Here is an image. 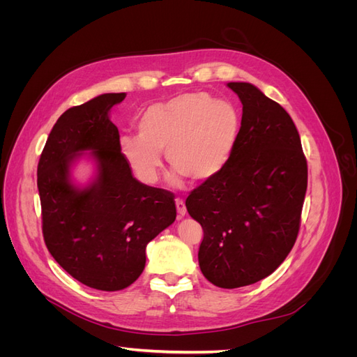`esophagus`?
<instances>
[{
  "mask_svg": "<svg viewBox=\"0 0 357 357\" xmlns=\"http://www.w3.org/2000/svg\"><path fill=\"white\" fill-rule=\"evenodd\" d=\"M176 207H177L178 215H180V218H183V215L186 214V204H185V201L177 198V199H176Z\"/></svg>",
  "mask_w": 357,
  "mask_h": 357,
  "instance_id": "34e87169",
  "label": "esophagus"
}]
</instances>
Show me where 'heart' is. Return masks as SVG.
<instances>
[{
	"instance_id": "heart-1",
	"label": "heart",
	"mask_w": 357,
	"mask_h": 357,
	"mask_svg": "<svg viewBox=\"0 0 357 357\" xmlns=\"http://www.w3.org/2000/svg\"><path fill=\"white\" fill-rule=\"evenodd\" d=\"M240 126V113L229 101L204 92L183 93L147 105L137 117L138 135H122L119 147L135 176L147 185L160 176V152L174 167L171 185H180L183 177L207 181L228 165Z\"/></svg>"
}]
</instances>
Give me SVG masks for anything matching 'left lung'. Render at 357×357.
<instances>
[{
	"mask_svg": "<svg viewBox=\"0 0 357 357\" xmlns=\"http://www.w3.org/2000/svg\"><path fill=\"white\" fill-rule=\"evenodd\" d=\"M243 104L234 153L218 176L193 189L186 208L204 231L198 261L223 289L273 274L294 247L307 192L298 129L282 105L255 84L231 82Z\"/></svg>",
	"mask_w": 357,
	"mask_h": 357,
	"instance_id": "obj_1",
	"label": "left lung"
}]
</instances>
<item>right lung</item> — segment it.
<instances>
[{
	"instance_id": "right-lung-1",
	"label": "right lung",
	"mask_w": 357,
	"mask_h": 357,
	"mask_svg": "<svg viewBox=\"0 0 357 357\" xmlns=\"http://www.w3.org/2000/svg\"><path fill=\"white\" fill-rule=\"evenodd\" d=\"M126 93H102L71 107L52 128L37 169L43 236L53 259L84 286L116 291L146 265V247L176 220L174 195L134 178L119 147L112 107ZM86 155L94 176L75 183Z\"/></svg>"
}]
</instances>
